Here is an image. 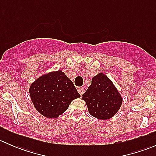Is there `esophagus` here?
Masks as SVG:
<instances>
[{"label": "esophagus", "instance_id": "1", "mask_svg": "<svg viewBox=\"0 0 156 156\" xmlns=\"http://www.w3.org/2000/svg\"><path fill=\"white\" fill-rule=\"evenodd\" d=\"M78 92L79 93L80 95H82L84 93V89L83 87H78Z\"/></svg>", "mask_w": 156, "mask_h": 156}]
</instances>
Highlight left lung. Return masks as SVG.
<instances>
[{"label": "left lung", "instance_id": "obj_1", "mask_svg": "<svg viewBox=\"0 0 156 156\" xmlns=\"http://www.w3.org/2000/svg\"><path fill=\"white\" fill-rule=\"evenodd\" d=\"M90 114L106 120L112 117L120 108L122 98L109 78L103 73L94 76L91 85L82 95Z\"/></svg>", "mask_w": 156, "mask_h": 156}]
</instances>
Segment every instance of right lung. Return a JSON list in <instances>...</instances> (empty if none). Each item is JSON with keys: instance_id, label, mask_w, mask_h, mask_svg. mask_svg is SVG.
<instances>
[{"instance_id": "right-lung-1", "label": "right lung", "mask_w": 156, "mask_h": 156, "mask_svg": "<svg viewBox=\"0 0 156 156\" xmlns=\"http://www.w3.org/2000/svg\"><path fill=\"white\" fill-rule=\"evenodd\" d=\"M29 93L36 109L50 119L62 114L72 100L80 97L72 81L61 70L40 77L31 84Z\"/></svg>"}]
</instances>
